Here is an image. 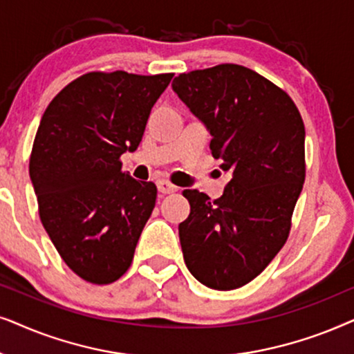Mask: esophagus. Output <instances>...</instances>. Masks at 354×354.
<instances>
[{"mask_svg":"<svg viewBox=\"0 0 354 354\" xmlns=\"http://www.w3.org/2000/svg\"><path fill=\"white\" fill-rule=\"evenodd\" d=\"M157 187H158V191L162 192V194H171V192L178 191V187L171 185V183H169L168 180H158Z\"/></svg>","mask_w":354,"mask_h":354,"instance_id":"1","label":"esophagus"}]
</instances>
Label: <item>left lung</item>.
<instances>
[{"label":"left lung","instance_id":"8db88e82","mask_svg":"<svg viewBox=\"0 0 354 354\" xmlns=\"http://www.w3.org/2000/svg\"><path fill=\"white\" fill-rule=\"evenodd\" d=\"M173 91L210 131V150L232 173L223 196L183 194L186 267L209 288L230 291L256 279L283 248L306 178L304 122L295 102L239 64L183 73Z\"/></svg>","mask_w":354,"mask_h":354}]
</instances>
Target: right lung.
Here are the masks:
<instances>
[{
  "label": "right lung",
  "instance_id": "add662e5",
  "mask_svg": "<svg viewBox=\"0 0 354 354\" xmlns=\"http://www.w3.org/2000/svg\"><path fill=\"white\" fill-rule=\"evenodd\" d=\"M173 75L93 71L41 116L29 162L39 215L66 266L88 283L124 275L152 215L157 186L122 173L120 158L138 149Z\"/></svg>",
  "mask_w": 354,
  "mask_h": 354
}]
</instances>
